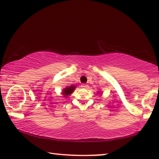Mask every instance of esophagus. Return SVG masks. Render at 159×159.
<instances>
[{
  "label": "esophagus",
  "mask_w": 159,
  "mask_h": 159,
  "mask_svg": "<svg viewBox=\"0 0 159 159\" xmlns=\"http://www.w3.org/2000/svg\"><path fill=\"white\" fill-rule=\"evenodd\" d=\"M81 88H82L83 89H88V88H89V86H88V85H85V84H83V85H81Z\"/></svg>",
  "instance_id": "1"
}]
</instances>
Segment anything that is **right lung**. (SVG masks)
Returning a JSON list of instances; mask_svg holds the SVG:
<instances>
[{"mask_svg":"<svg viewBox=\"0 0 159 159\" xmlns=\"http://www.w3.org/2000/svg\"><path fill=\"white\" fill-rule=\"evenodd\" d=\"M75 88H76V87H75L74 85H71L70 86V87H67L64 89V90H63L62 92V94L64 95L65 97H67L68 95L71 94L72 92H73V91L75 89Z\"/></svg>","mask_w":159,"mask_h":159,"instance_id":"obj_1","label":"right lung"}]
</instances>
